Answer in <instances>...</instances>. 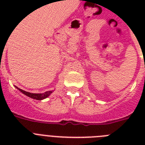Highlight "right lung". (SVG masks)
<instances>
[{"mask_svg": "<svg viewBox=\"0 0 145 145\" xmlns=\"http://www.w3.org/2000/svg\"><path fill=\"white\" fill-rule=\"evenodd\" d=\"M18 90L21 91L22 93H24L25 95L27 96V97H30L32 99H36V100H43L44 99L47 98L48 97H49L51 95V93L54 91H48L45 92V93H29V92L25 91L22 90L21 88H19L17 86H15Z\"/></svg>", "mask_w": 145, "mask_h": 145, "instance_id": "1", "label": "right lung"}]
</instances>
